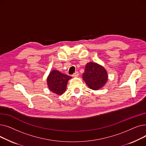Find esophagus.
I'll list each match as a JSON object with an SVG mask.
<instances>
[{
  "label": "esophagus",
  "instance_id": "esophagus-1",
  "mask_svg": "<svg viewBox=\"0 0 146 146\" xmlns=\"http://www.w3.org/2000/svg\"><path fill=\"white\" fill-rule=\"evenodd\" d=\"M79 75V72H76L72 75V76H73V77H78Z\"/></svg>",
  "mask_w": 146,
  "mask_h": 146
}]
</instances>
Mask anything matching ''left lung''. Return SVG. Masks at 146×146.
<instances>
[{"instance_id": "left-lung-1", "label": "left lung", "mask_w": 146, "mask_h": 146, "mask_svg": "<svg viewBox=\"0 0 146 146\" xmlns=\"http://www.w3.org/2000/svg\"><path fill=\"white\" fill-rule=\"evenodd\" d=\"M82 78L89 88L98 90L103 87L108 80V74L102 66L89 62L86 65Z\"/></svg>"}]
</instances>
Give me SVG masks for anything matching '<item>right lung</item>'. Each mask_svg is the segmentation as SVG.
<instances>
[{
	"instance_id": "1",
	"label": "right lung",
	"mask_w": 146,
	"mask_h": 146,
	"mask_svg": "<svg viewBox=\"0 0 146 146\" xmlns=\"http://www.w3.org/2000/svg\"><path fill=\"white\" fill-rule=\"evenodd\" d=\"M71 78V76L53 70L50 73L47 79L48 87L52 92L57 95H62L66 89L68 80Z\"/></svg>"
}]
</instances>
